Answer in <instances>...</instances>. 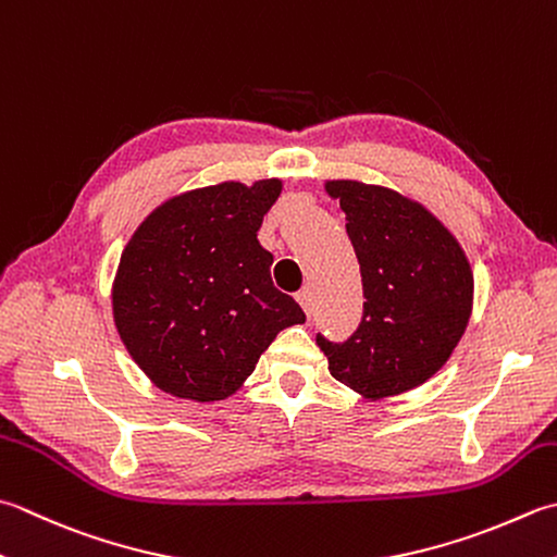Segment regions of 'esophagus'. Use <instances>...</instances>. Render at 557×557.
I'll return each mask as SVG.
<instances>
[{"mask_svg":"<svg viewBox=\"0 0 557 557\" xmlns=\"http://www.w3.org/2000/svg\"><path fill=\"white\" fill-rule=\"evenodd\" d=\"M297 301L301 304V309L307 311V315H311V311H313V292H311V287H304L297 294Z\"/></svg>","mask_w":557,"mask_h":557,"instance_id":"obj_1","label":"esophagus"}]
</instances>
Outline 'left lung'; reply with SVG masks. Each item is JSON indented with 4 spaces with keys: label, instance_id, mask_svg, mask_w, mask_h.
Masks as SVG:
<instances>
[{
    "label": "left lung",
    "instance_id": "obj_1",
    "mask_svg": "<svg viewBox=\"0 0 557 557\" xmlns=\"http://www.w3.org/2000/svg\"><path fill=\"white\" fill-rule=\"evenodd\" d=\"M359 260L364 313L345 343L319 333L331 374L364 398L424 384L471 319L473 272L459 242L420 202L359 181H329Z\"/></svg>",
    "mask_w": 557,
    "mask_h": 557
}]
</instances>
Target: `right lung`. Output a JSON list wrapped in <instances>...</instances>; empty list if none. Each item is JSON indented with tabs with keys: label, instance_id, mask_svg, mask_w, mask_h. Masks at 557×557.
<instances>
[{
	"label": "right lung",
	"instance_id": "add662e5",
	"mask_svg": "<svg viewBox=\"0 0 557 557\" xmlns=\"http://www.w3.org/2000/svg\"><path fill=\"white\" fill-rule=\"evenodd\" d=\"M282 181L220 183L151 212L120 256L113 319L127 352L171 396L222 400L242 388L301 307L270 277L258 244Z\"/></svg>",
	"mask_w": 557,
	"mask_h": 557
}]
</instances>
